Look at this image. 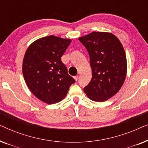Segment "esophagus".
Returning a JSON list of instances; mask_svg holds the SVG:
<instances>
[{
	"mask_svg": "<svg viewBox=\"0 0 148 148\" xmlns=\"http://www.w3.org/2000/svg\"><path fill=\"white\" fill-rule=\"evenodd\" d=\"M74 79H75V81H77L78 79H79V75L75 76V77H74Z\"/></svg>",
	"mask_w": 148,
	"mask_h": 148,
	"instance_id": "34e87169",
	"label": "esophagus"
}]
</instances>
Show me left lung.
Instances as JSON below:
<instances>
[{
  "instance_id": "1",
  "label": "left lung",
  "mask_w": 148,
  "mask_h": 148,
  "mask_svg": "<svg viewBox=\"0 0 148 148\" xmlns=\"http://www.w3.org/2000/svg\"><path fill=\"white\" fill-rule=\"evenodd\" d=\"M79 40L90 56L92 77L84 88L90 99L104 102L120 90L127 75V58L120 40L108 32H94Z\"/></svg>"
}]
</instances>
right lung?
I'll return each instance as SVG.
<instances>
[{"label":"right lung","mask_w":148,"mask_h":148,"mask_svg":"<svg viewBox=\"0 0 148 148\" xmlns=\"http://www.w3.org/2000/svg\"><path fill=\"white\" fill-rule=\"evenodd\" d=\"M71 42L70 39L46 36L32 43L25 52L24 79L32 94L46 104L61 101L75 82L60 59Z\"/></svg>","instance_id":"right-lung-1"}]
</instances>
